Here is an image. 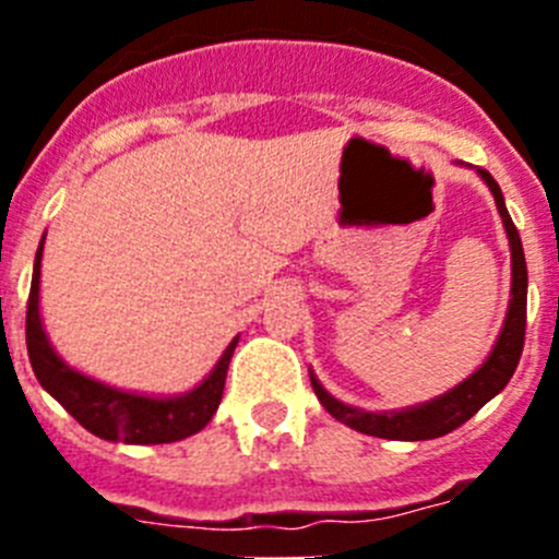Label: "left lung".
Here are the masks:
<instances>
[{
    "instance_id": "left-lung-1",
    "label": "left lung",
    "mask_w": 559,
    "mask_h": 559,
    "mask_svg": "<svg viewBox=\"0 0 559 559\" xmlns=\"http://www.w3.org/2000/svg\"><path fill=\"white\" fill-rule=\"evenodd\" d=\"M481 181L490 187L492 199H496L498 215L507 229V240H510L512 251V288H510V308H507V319L498 333L496 344H492L490 355L481 367L464 378L462 383L451 389V392L439 394V397L428 400V403H417V406L397 408V412H364V408L347 406L338 397L328 392L319 383L313 372H310V383H313L316 397L322 400V406L333 414L338 423L355 428V431L367 433V437L380 439H397V442H419V439H437L445 433L456 431L464 426L484 403H490L498 392H501L510 378L515 374L518 360L523 353V335H526V288H530V276H526V257H523L521 235H518L515 224H512L507 204H503V192L498 181L490 173L476 167Z\"/></svg>"
}]
</instances>
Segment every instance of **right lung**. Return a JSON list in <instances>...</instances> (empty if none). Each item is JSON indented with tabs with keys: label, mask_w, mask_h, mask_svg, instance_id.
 I'll return each instance as SVG.
<instances>
[{
	"label": "right lung",
	"mask_w": 559,
	"mask_h": 559,
	"mask_svg": "<svg viewBox=\"0 0 559 559\" xmlns=\"http://www.w3.org/2000/svg\"><path fill=\"white\" fill-rule=\"evenodd\" d=\"M41 251L38 243L36 263H33V283L27 299V355L33 364L38 383L81 423L86 431L108 442H126V445H165L199 433L201 428L218 412L226 386V369L237 338H231L221 360L199 386L173 397H153V394L126 392L114 389L103 380L78 372L52 349L44 333L41 310H38V283H41Z\"/></svg>",
	"instance_id": "right-lung-1"
}]
</instances>
